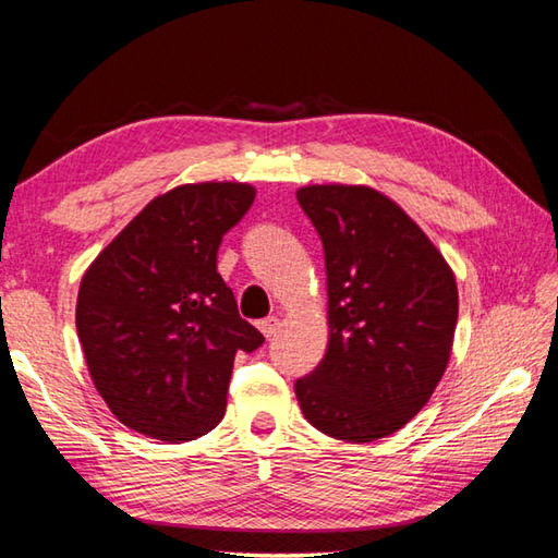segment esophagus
<instances>
[{"mask_svg": "<svg viewBox=\"0 0 558 558\" xmlns=\"http://www.w3.org/2000/svg\"><path fill=\"white\" fill-rule=\"evenodd\" d=\"M258 329H260V333H264L266 338L276 336V333H278V329H280V319H278V316H268V319L258 322Z\"/></svg>", "mask_w": 558, "mask_h": 558, "instance_id": "esophagus-1", "label": "esophagus"}]
</instances>
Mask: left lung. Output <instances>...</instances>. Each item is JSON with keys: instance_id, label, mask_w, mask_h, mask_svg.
Instances as JSON below:
<instances>
[{"instance_id": "1", "label": "left lung", "mask_w": 558, "mask_h": 558, "mask_svg": "<svg viewBox=\"0 0 558 558\" xmlns=\"http://www.w3.org/2000/svg\"><path fill=\"white\" fill-rule=\"evenodd\" d=\"M298 201L324 244L329 345L314 373L294 381V395L329 438H387L428 403L450 363L454 272L373 185H302Z\"/></svg>"}]
</instances>
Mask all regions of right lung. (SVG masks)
Listing matches in <instances>:
<instances>
[{
    "label": "right lung",
    "mask_w": 558,
    "mask_h": 558,
    "mask_svg": "<svg viewBox=\"0 0 558 558\" xmlns=\"http://www.w3.org/2000/svg\"><path fill=\"white\" fill-rule=\"evenodd\" d=\"M256 198L251 183H183L157 195L84 270L76 333L113 416L189 442L225 416L234 355L264 336L239 316L217 248Z\"/></svg>",
    "instance_id": "obj_1"
}]
</instances>
